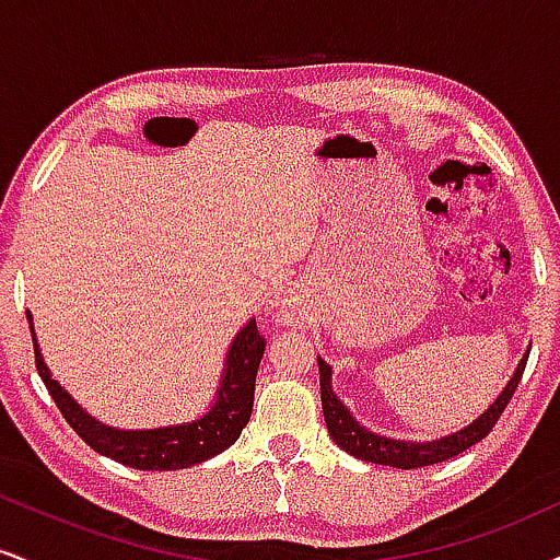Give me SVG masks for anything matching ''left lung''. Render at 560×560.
I'll list each match as a JSON object with an SVG mask.
<instances>
[{
  "label": "left lung",
  "instance_id": "left-lung-1",
  "mask_svg": "<svg viewBox=\"0 0 560 560\" xmlns=\"http://www.w3.org/2000/svg\"><path fill=\"white\" fill-rule=\"evenodd\" d=\"M526 358L529 355L522 358V363H518L516 374H513L511 382H508L503 395H500L477 421L468 423V427L460 429V432L447 434L434 442H400V440H387V436L371 434L369 429H363L361 423L352 419L350 410L337 400V395L331 392V369L324 361H318L320 405H324L326 429H329L331 440L337 442L345 453L355 455V458L361 460H369V464H382L392 468H421V466L442 464V460L455 458L458 453H464V450L477 445V442H481L492 432V427L498 423L500 416H503L508 402H511L518 382H522Z\"/></svg>",
  "mask_w": 560,
  "mask_h": 560
}]
</instances>
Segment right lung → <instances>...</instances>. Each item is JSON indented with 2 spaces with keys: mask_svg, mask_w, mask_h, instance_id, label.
<instances>
[{
  "mask_svg": "<svg viewBox=\"0 0 560 560\" xmlns=\"http://www.w3.org/2000/svg\"><path fill=\"white\" fill-rule=\"evenodd\" d=\"M31 334H34V326H31ZM262 352H266V337L258 331V324L249 320L236 334L234 345H231L226 355V374H223L221 387H218L215 405L202 419L182 423V427L128 432V429L105 427V423L83 413L73 397L47 371L34 337L36 371L42 376V382L47 384L49 395H52L55 405L60 408L62 419L96 453L107 455V458L118 460L124 466L139 468V471H176V468H189L234 445L240 440L242 429L247 427L249 416H253L255 376H258Z\"/></svg>",
  "mask_w": 560,
  "mask_h": 560,
  "instance_id": "1",
  "label": "right lung"
}]
</instances>
